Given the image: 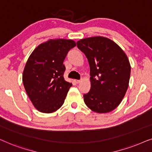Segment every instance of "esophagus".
<instances>
[{
	"instance_id": "1",
	"label": "esophagus",
	"mask_w": 152,
	"mask_h": 152,
	"mask_svg": "<svg viewBox=\"0 0 152 152\" xmlns=\"http://www.w3.org/2000/svg\"><path fill=\"white\" fill-rule=\"evenodd\" d=\"M75 82H76V83H80L81 82V80H75Z\"/></svg>"
}]
</instances>
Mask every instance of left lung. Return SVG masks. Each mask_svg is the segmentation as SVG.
I'll list each match as a JSON object with an SVG mask.
<instances>
[{
  "label": "left lung",
  "mask_w": 152,
  "mask_h": 152,
  "mask_svg": "<svg viewBox=\"0 0 152 152\" xmlns=\"http://www.w3.org/2000/svg\"><path fill=\"white\" fill-rule=\"evenodd\" d=\"M76 44L90 68L91 88L83 95L85 104L94 112H111L120 105L129 87L131 65L126 53L115 42L101 36Z\"/></svg>",
  "instance_id": "8db88e82"
}]
</instances>
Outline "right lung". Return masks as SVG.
<instances>
[{"label":"right lung","instance_id":"obj_1","mask_svg":"<svg viewBox=\"0 0 152 152\" xmlns=\"http://www.w3.org/2000/svg\"><path fill=\"white\" fill-rule=\"evenodd\" d=\"M75 46L72 39H49L35 48L28 58L22 80L28 97L39 112L53 113L63 105L72 86L64 78L63 62Z\"/></svg>","mask_w":152,"mask_h":152}]
</instances>
